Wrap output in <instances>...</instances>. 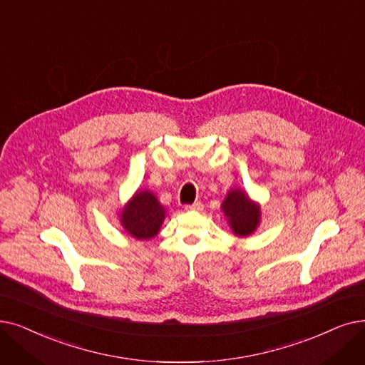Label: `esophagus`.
<instances>
[{"instance_id": "34e87169", "label": "esophagus", "mask_w": 365, "mask_h": 365, "mask_svg": "<svg viewBox=\"0 0 365 365\" xmlns=\"http://www.w3.org/2000/svg\"><path fill=\"white\" fill-rule=\"evenodd\" d=\"M185 209L189 210V212H201L202 210V204L200 201L194 202V204H187L185 205Z\"/></svg>"}]
</instances>
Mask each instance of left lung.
<instances>
[{
    "label": "left lung",
    "mask_w": 365,
    "mask_h": 365,
    "mask_svg": "<svg viewBox=\"0 0 365 365\" xmlns=\"http://www.w3.org/2000/svg\"><path fill=\"white\" fill-rule=\"evenodd\" d=\"M222 212L228 219L232 232L239 237H247L259 225L261 207L253 202L246 192L240 189H231L227 198L222 202Z\"/></svg>",
    "instance_id": "1"
}]
</instances>
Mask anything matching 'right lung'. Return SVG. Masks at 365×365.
I'll list each match as a JSON object with an SVG mask.
<instances>
[{"label":"right lung","mask_w":365,"mask_h":365,"mask_svg":"<svg viewBox=\"0 0 365 365\" xmlns=\"http://www.w3.org/2000/svg\"><path fill=\"white\" fill-rule=\"evenodd\" d=\"M165 209L150 191H137L120 213L123 230L137 240H149L160 232Z\"/></svg>","instance_id":"right-lung-1"}]
</instances>
